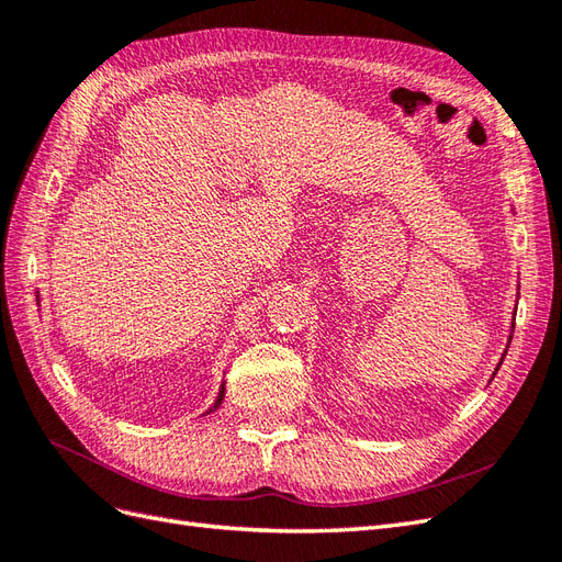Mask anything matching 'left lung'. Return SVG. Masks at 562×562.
<instances>
[{
  "mask_svg": "<svg viewBox=\"0 0 562 562\" xmlns=\"http://www.w3.org/2000/svg\"><path fill=\"white\" fill-rule=\"evenodd\" d=\"M508 339H512V337H508ZM506 356V353H504ZM504 356H502V361H504ZM502 361H499V366H502ZM499 366H497V370H499ZM497 370H495V375H497Z\"/></svg>",
  "mask_w": 562,
  "mask_h": 562,
  "instance_id": "1",
  "label": "left lung"
}]
</instances>
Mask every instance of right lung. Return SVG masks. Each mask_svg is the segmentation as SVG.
Here are the masks:
<instances>
[{"mask_svg":"<svg viewBox=\"0 0 562 562\" xmlns=\"http://www.w3.org/2000/svg\"><path fill=\"white\" fill-rule=\"evenodd\" d=\"M223 396H225V384L220 386V394H217V398H215V403H213V407H211V413L215 411V407H220V403H223Z\"/></svg>","mask_w":562,"mask_h":562,"instance_id":"right-lung-1","label":"right lung"}]
</instances>
